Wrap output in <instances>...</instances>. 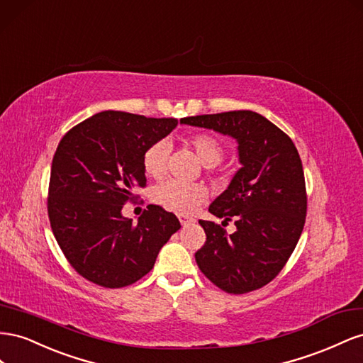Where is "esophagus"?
Listing matches in <instances>:
<instances>
[{
	"label": "esophagus",
	"mask_w": 363,
	"mask_h": 363,
	"mask_svg": "<svg viewBox=\"0 0 363 363\" xmlns=\"http://www.w3.org/2000/svg\"><path fill=\"white\" fill-rule=\"evenodd\" d=\"M178 219L181 222L182 226H189V225H193L196 220L193 219V217H189V216H184V214H179Z\"/></svg>",
	"instance_id": "1"
}]
</instances>
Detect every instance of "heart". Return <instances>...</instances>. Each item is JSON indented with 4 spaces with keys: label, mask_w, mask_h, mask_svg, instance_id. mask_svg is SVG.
<instances>
[{
    "label": "heart",
    "mask_w": 363,
    "mask_h": 363,
    "mask_svg": "<svg viewBox=\"0 0 363 363\" xmlns=\"http://www.w3.org/2000/svg\"><path fill=\"white\" fill-rule=\"evenodd\" d=\"M189 146L196 152L206 167L219 164L225 157L223 143L211 133H194ZM169 144L164 140L153 143L143 155V170L150 178L160 179L167 170ZM206 191L202 185L169 179L158 184L152 191V199L158 205L179 214H190L205 201Z\"/></svg>",
    "instance_id": "obj_1"
}]
</instances>
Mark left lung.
Segmentation results:
<instances>
[{"label": "left lung", "mask_w": 363, "mask_h": 363, "mask_svg": "<svg viewBox=\"0 0 363 363\" xmlns=\"http://www.w3.org/2000/svg\"><path fill=\"white\" fill-rule=\"evenodd\" d=\"M184 124L231 135L243 167L210 213L234 220L235 233L199 220L206 240L194 254L201 272L226 294L257 291L281 272L307 214L303 162L291 137L252 111L185 117Z\"/></svg>", "instance_id": "left-lung-1"}]
</instances>
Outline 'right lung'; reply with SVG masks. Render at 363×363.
Returning <instances> with one entry per match:
<instances>
[{
  "label": "right lung",
  "mask_w": 363,
  "mask_h": 363,
  "mask_svg": "<svg viewBox=\"0 0 363 363\" xmlns=\"http://www.w3.org/2000/svg\"><path fill=\"white\" fill-rule=\"evenodd\" d=\"M176 118L103 111L62 137L51 162L47 210L51 230L74 271L106 289L130 286L152 271L181 228L173 213L149 205L138 223L123 205L146 187L143 155L167 137Z\"/></svg>",
  "instance_id": "right-lung-1"
}]
</instances>
